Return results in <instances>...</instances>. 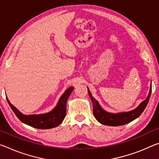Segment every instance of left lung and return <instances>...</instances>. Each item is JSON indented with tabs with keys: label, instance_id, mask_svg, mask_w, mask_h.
Instances as JSON below:
<instances>
[{
	"label": "left lung",
	"instance_id": "left-lung-1",
	"mask_svg": "<svg viewBox=\"0 0 159 159\" xmlns=\"http://www.w3.org/2000/svg\"><path fill=\"white\" fill-rule=\"evenodd\" d=\"M88 92H89V97L93 102V112L96 120L102 125L116 127V126L127 124L135 120L136 118L139 117L148 104L151 93H152V84H151L149 93H148L147 99L143 100L136 109L130 112L118 113V114H112V113L107 112L103 110L100 105L98 104L97 100H95V98L92 96L89 89H88Z\"/></svg>",
	"mask_w": 159,
	"mask_h": 159
}]
</instances>
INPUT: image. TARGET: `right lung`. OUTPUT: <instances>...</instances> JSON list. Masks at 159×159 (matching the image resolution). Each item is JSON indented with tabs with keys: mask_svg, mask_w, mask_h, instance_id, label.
<instances>
[{
	"mask_svg": "<svg viewBox=\"0 0 159 159\" xmlns=\"http://www.w3.org/2000/svg\"><path fill=\"white\" fill-rule=\"evenodd\" d=\"M73 90V87L68 89L60 98L57 107L52 112L42 115H22L10 102L7 98L6 99L12 111L22 122L37 129H47L56 127L63 122L66 116V101Z\"/></svg>",
	"mask_w": 159,
	"mask_h": 159,
	"instance_id": "add662e5",
	"label": "right lung"
}]
</instances>
